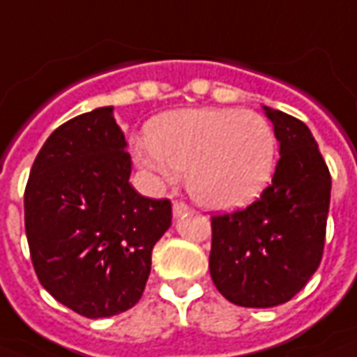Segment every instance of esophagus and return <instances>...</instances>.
I'll return each mask as SVG.
<instances>
[{
	"label": "esophagus",
	"mask_w": 357,
	"mask_h": 357,
	"mask_svg": "<svg viewBox=\"0 0 357 357\" xmlns=\"http://www.w3.org/2000/svg\"><path fill=\"white\" fill-rule=\"evenodd\" d=\"M188 211H190L188 205L182 204V202H175V204H173V217L175 218L182 217V215H186Z\"/></svg>",
	"instance_id": "34e87169"
}]
</instances>
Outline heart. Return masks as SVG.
<instances>
[{"instance_id":"obj_1","label":"heart","mask_w":357,"mask_h":357,"mask_svg":"<svg viewBox=\"0 0 357 357\" xmlns=\"http://www.w3.org/2000/svg\"><path fill=\"white\" fill-rule=\"evenodd\" d=\"M135 160L161 178L186 173V188L207 209L251 204L272 178L275 135L261 114L236 108H190L155 119Z\"/></svg>"}]
</instances>
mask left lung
<instances>
[{"instance_id": "obj_1", "label": "left lung", "mask_w": 357, "mask_h": 357, "mask_svg": "<svg viewBox=\"0 0 357 357\" xmlns=\"http://www.w3.org/2000/svg\"><path fill=\"white\" fill-rule=\"evenodd\" d=\"M280 142L272 184L247 209L211 218L209 272L230 303L272 308L291 301L321 262L331 175L301 119L262 106Z\"/></svg>"}]
</instances>
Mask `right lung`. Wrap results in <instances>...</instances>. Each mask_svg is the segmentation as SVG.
Masks as SVG:
<instances>
[{
	"label": "right lung",
	"mask_w": 357,
	"mask_h": 357,
	"mask_svg": "<svg viewBox=\"0 0 357 357\" xmlns=\"http://www.w3.org/2000/svg\"><path fill=\"white\" fill-rule=\"evenodd\" d=\"M131 155L104 106L70 119L41 146L24 192L38 280L79 316L110 317L139 303L171 202L132 188Z\"/></svg>",
	"instance_id": "add662e5"
}]
</instances>
